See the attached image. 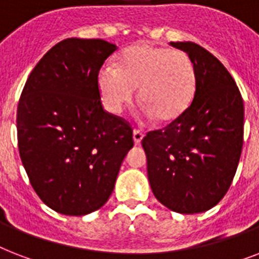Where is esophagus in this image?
<instances>
[{
	"label": "esophagus",
	"mask_w": 259,
	"mask_h": 259,
	"mask_svg": "<svg viewBox=\"0 0 259 259\" xmlns=\"http://www.w3.org/2000/svg\"><path fill=\"white\" fill-rule=\"evenodd\" d=\"M144 138V133H141L140 130H133V140L136 145H140Z\"/></svg>",
	"instance_id": "1"
}]
</instances>
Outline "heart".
I'll return each mask as SVG.
<instances>
[{
	"mask_svg": "<svg viewBox=\"0 0 259 259\" xmlns=\"http://www.w3.org/2000/svg\"><path fill=\"white\" fill-rule=\"evenodd\" d=\"M97 82L102 102L110 113H121L140 86L138 98L146 117L170 122L191 105L196 72L191 58L183 51L140 42L119 55L118 67L110 63L102 66Z\"/></svg>",
	"mask_w": 259,
	"mask_h": 259,
	"instance_id": "heart-1",
	"label": "heart"
}]
</instances>
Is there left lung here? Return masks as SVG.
Segmentation results:
<instances>
[{"instance_id": "left-lung-1", "label": "left lung", "mask_w": 259, "mask_h": 259, "mask_svg": "<svg viewBox=\"0 0 259 259\" xmlns=\"http://www.w3.org/2000/svg\"><path fill=\"white\" fill-rule=\"evenodd\" d=\"M187 52L196 72L192 103L164 130L142 140L150 188L179 213L208 211L223 199L237 172L245 109L233 76L192 41L170 42Z\"/></svg>"}]
</instances>
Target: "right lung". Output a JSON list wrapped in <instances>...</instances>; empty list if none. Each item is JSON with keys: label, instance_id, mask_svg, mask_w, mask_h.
<instances>
[{"label": "right lung", "instance_id": "add662e5", "mask_svg": "<svg viewBox=\"0 0 259 259\" xmlns=\"http://www.w3.org/2000/svg\"><path fill=\"white\" fill-rule=\"evenodd\" d=\"M118 47L66 38L30 72L17 107L20 157L38 197L63 215L105 205L133 148L132 127L106 113L98 72Z\"/></svg>", "mask_w": 259, "mask_h": 259}]
</instances>
